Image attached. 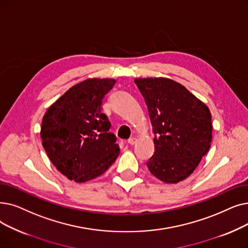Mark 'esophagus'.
I'll return each mask as SVG.
<instances>
[{
    "label": "esophagus",
    "mask_w": 248,
    "mask_h": 248,
    "mask_svg": "<svg viewBox=\"0 0 248 248\" xmlns=\"http://www.w3.org/2000/svg\"><path fill=\"white\" fill-rule=\"evenodd\" d=\"M127 143L131 144V145H135L137 143V139L136 138H130V139H128Z\"/></svg>",
    "instance_id": "1"
}]
</instances>
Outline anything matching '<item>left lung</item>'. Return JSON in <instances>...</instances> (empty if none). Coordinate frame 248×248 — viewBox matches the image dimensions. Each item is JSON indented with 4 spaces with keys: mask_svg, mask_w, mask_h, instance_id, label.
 Wrapping results in <instances>:
<instances>
[{
    "mask_svg": "<svg viewBox=\"0 0 248 248\" xmlns=\"http://www.w3.org/2000/svg\"><path fill=\"white\" fill-rule=\"evenodd\" d=\"M153 126L155 152L147 166L166 184L187 178L212 142L209 107L184 85L168 78H136Z\"/></svg>",
    "mask_w": 248,
    "mask_h": 248,
    "instance_id": "obj_1",
    "label": "left lung"
}]
</instances>
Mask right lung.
<instances>
[{
    "label": "right lung",
    "mask_w": 248,
    "mask_h": 248,
    "mask_svg": "<svg viewBox=\"0 0 248 248\" xmlns=\"http://www.w3.org/2000/svg\"><path fill=\"white\" fill-rule=\"evenodd\" d=\"M114 79L93 78L74 85L42 117L40 137L46 152L62 174L75 182L100 176L121 150L101 112L104 95Z\"/></svg>",
    "instance_id": "add662e5"
}]
</instances>
